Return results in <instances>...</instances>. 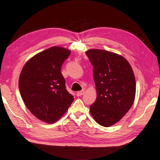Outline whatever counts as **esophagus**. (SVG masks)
<instances>
[{"label":"esophagus","instance_id":"34e87169","mask_svg":"<svg viewBox=\"0 0 160 160\" xmlns=\"http://www.w3.org/2000/svg\"><path fill=\"white\" fill-rule=\"evenodd\" d=\"M84 92H85L84 89H82V90H81V91L78 92L77 93V96H82V95L83 94V93H84Z\"/></svg>","mask_w":160,"mask_h":160}]
</instances>
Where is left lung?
<instances>
[{
    "mask_svg": "<svg viewBox=\"0 0 160 160\" xmlns=\"http://www.w3.org/2000/svg\"><path fill=\"white\" fill-rule=\"evenodd\" d=\"M85 53L93 66L97 92L89 111L100 126L109 127L122 119L134 103V72L129 62L119 54L96 49Z\"/></svg>",
    "mask_w": 160,
    "mask_h": 160,
    "instance_id": "8db88e82",
    "label": "left lung"
}]
</instances>
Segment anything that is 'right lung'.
Here are the masks:
<instances>
[{"label": "right lung", "instance_id": "1", "mask_svg": "<svg viewBox=\"0 0 160 160\" xmlns=\"http://www.w3.org/2000/svg\"><path fill=\"white\" fill-rule=\"evenodd\" d=\"M70 54L69 49L52 47L31 58L19 75V89L26 107L48 123L57 122L73 102L61 72Z\"/></svg>", "mask_w": 160, "mask_h": 160}]
</instances>
